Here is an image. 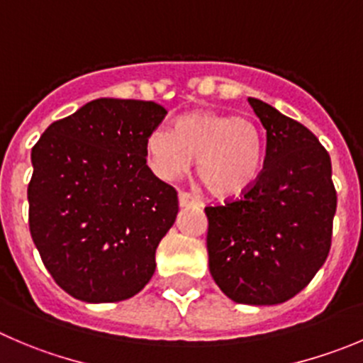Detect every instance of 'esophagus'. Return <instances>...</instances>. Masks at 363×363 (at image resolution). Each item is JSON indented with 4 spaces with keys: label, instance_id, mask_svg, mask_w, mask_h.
<instances>
[{
    "label": "esophagus",
    "instance_id": "obj_1",
    "mask_svg": "<svg viewBox=\"0 0 363 363\" xmlns=\"http://www.w3.org/2000/svg\"><path fill=\"white\" fill-rule=\"evenodd\" d=\"M178 201H179V206H182V208H185V206H201L199 198L192 196L191 192H184V191L179 192Z\"/></svg>",
    "mask_w": 363,
    "mask_h": 363
}]
</instances>
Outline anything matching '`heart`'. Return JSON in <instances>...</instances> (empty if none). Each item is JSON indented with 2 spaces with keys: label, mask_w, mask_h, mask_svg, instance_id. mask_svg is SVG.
Instances as JSON below:
<instances>
[{
  "label": "heart",
  "mask_w": 363,
  "mask_h": 363,
  "mask_svg": "<svg viewBox=\"0 0 363 363\" xmlns=\"http://www.w3.org/2000/svg\"><path fill=\"white\" fill-rule=\"evenodd\" d=\"M147 164L162 179L185 174L196 158L201 184L219 198H235L260 178L265 140L250 119L194 110L174 121V130L153 128L146 137Z\"/></svg>",
  "instance_id": "obj_1"
}]
</instances>
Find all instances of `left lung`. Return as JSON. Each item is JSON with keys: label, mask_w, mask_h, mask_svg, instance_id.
<instances>
[{"label": "left lung", "mask_w": 363, "mask_h": 363, "mask_svg": "<svg viewBox=\"0 0 363 363\" xmlns=\"http://www.w3.org/2000/svg\"><path fill=\"white\" fill-rule=\"evenodd\" d=\"M247 101L265 130L264 171L240 199L205 208L208 267L231 301L279 305L323 267L337 192L330 155L308 128Z\"/></svg>", "instance_id": "1"}]
</instances>
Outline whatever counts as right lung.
<instances>
[{
	"label": "right lung",
	"instance_id": "obj_1",
	"mask_svg": "<svg viewBox=\"0 0 363 363\" xmlns=\"http://www.w3.org/2000/svg\"><path fill=\"white\" fill-rule=\"evenodd\" d=\"M167 110L99 98L55 121L32 150L30 233L57 285L85 303L139 294L178 213V194L146 164Z\"/></svg>",
	"mask_w": 363,
	"mask_h": 363
}]
</instances>
